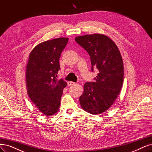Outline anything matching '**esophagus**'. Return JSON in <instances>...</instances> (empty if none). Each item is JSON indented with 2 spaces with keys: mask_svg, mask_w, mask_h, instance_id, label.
I'll use <instances>...</instances> for the list:
<instances>
[{
  "mask_svg": "<svg viewBox=\"0 0 152 152\" xmlns=\"http://www.w3.org/2000/svg\"><path fill=\"white\" fill-rule=\"evenodd\" d=\"M75 82H71V81H69V82H67V84H68V86H73V85H74L75 84Z\"/></svg>",
  "mask_w": 152,
  "mask_h": 152,
  "instance_id": "obj_1",
  "label": "esophagus"
}]
</instances>
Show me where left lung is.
<instances>
[{
	"label": "left lung",
	"instance_id": "8db88e82",
	"mask_svg": "<svg viewBox=\"0 0 152 152\" xmlns=\"http://www.w3.org/2000/svg\"><path fill=\"white\" fill-rule=\"evenodd\" d=\"M76 42L90 55L92 71L97 68L95 82H86L79 101L88 113L102 114L111 107L121 92L124 78L122 56L117 45L101 34L77 36Z\"/></svg>",
	"mask_w": 152,
	"mask_h": 152
}]
</instances>
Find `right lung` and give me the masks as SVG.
Wrapping results in <instances>:
<instances>
[{"instance_id":"1","label":"right lung","mask_w":152,"mask_h":152,"mask_svg":"<svg viewBox=\"0 0 152 152\" xmlns=\"http://www.w3.org/2000/svg\"><path fill=\"white\" fill-rule=\"evenodd\" d=\"M69 38L44 41L31 51L26 68V83L31 100L40 112L51 116L58 111L66 82L57 79L59 59Z\"/></svg>"}]
</instances>
